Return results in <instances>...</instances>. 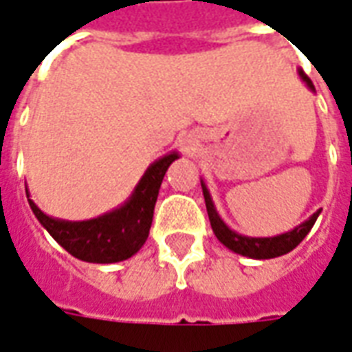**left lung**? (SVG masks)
Returning a JSON list of instances; mask_svg holds the SVG:
<instances>
[{
    "instance_id": "obj_1",
    "label": "left lung",
    "mask_w": 352,
    "mask_h": 352,
    "mask_svg": "<svg viewBox=\"0 0 352 352\" xmlns=\"http://www.w3.org/2000/svg\"><path fill=\"white\" fill-rule=\"evenodd\" d=\"M298 74H300L301 81L307 85L311 91H315L311 79H309L301 69H298ZM201 186H203L204 203H206V212H208V220H210L214 235L218 236V241H220L223 246H228L231 252L241 254V256H246V258H252V260H271V258H278V256H284V254H288L290 250H294V248L307 236L311 228L315 226L318 214H320V210H316L309 220H305L303 223H300V226H296L292 231L280 233V235L246 236L233 231L226 221L221 220L220 214L216 210V206L212 203L210 191H208V188H206V184H204L203 180H201Z\"/></svg>"
}]
</instances>
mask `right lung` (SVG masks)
<instances>
[{"mask_svg": "<svg viewBox=\"0 0 352 352\" xmlns=\"http://www.w3.org/2000/svg\"><path fill=\"white\" fill-rule=\"evenodd\" d=\"M178 157V151H170L149 164L132 195L121 206L98 218L68 221L47 216L30 199V191L26 189L30 208L49 235L77 260L89 263H117L129 260L148 241L159 189L168 166Z\"/></svg>", "mask_w": 352, "mask_h": 352, "instance_id": "1", "label": "right lung"}]
</instances>
